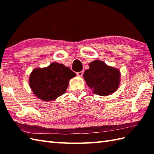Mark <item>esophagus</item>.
Here are the masks:
<instances>
[{"label": "esophagus", "mask_w": 154, "mask_h": 154, "mask_svg": "<svg viewBox=\"0 0 154 154\" xmlns=\"http://www.w3.org/2000/svg\"><path fill=\"white\" fill-rule=\"evenodd\" d=\"M77 75H78V76L81 77L83 75V71H79V72H77Z\"/></svg>", "instance_id": "34e87169"}]
</instances>
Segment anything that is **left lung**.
I'll return each mask as SVG.
<instances>
[{
  "label": "left lung",
  "mask_w": 154,
  "mask_h": 154,
  "mask_svg": "<svg viewBox=\"0 0 154 154\" xmlns=\"http://www.w3.org/2000/svg\"><path fill=\"white\" fill-rule=\"evenodd\" d=\"M89 69L85 71V80L94 93L100 96L113 93L120 83L119 69L108 66L103 61L95 60L89 63Z\"/></svg>",
  "instance_id": "8db88e82"
}]
</instances>
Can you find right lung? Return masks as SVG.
Listing matches in <instances>:
<instances>
[{"label": "right lung", "instance_id": "right-lung-1", "mask_svg": "<svg viewBox=\"0 0 154 154\" xmlns=\"http://www.w3.org/2000/svg\"><path fill=\"white\" fill-rule=\"evenodd\" d=\"M75 76V73L69 67L52 63L45 68L33 70L29 83L35 96L42 100L50 101L65 93L69 81Z\"/></svg>", "mask_w": 154, "mask_h": 154}]
</instances>
